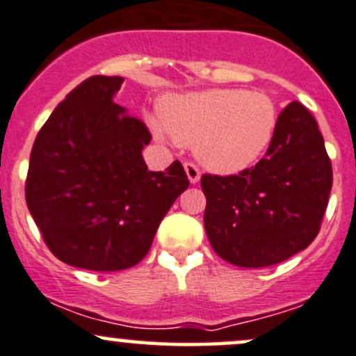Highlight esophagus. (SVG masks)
I'll return each instance as SVG.
<instances>
[{"instance_id": "obj_1", "label": "esophagus", "mask_w": 356, "mask_h": 356, "mask_svg": "<svg viewBox=\"0 0 356 356\" xmlns=\"http://www.w3.org/2000/svg\"><path fill=\"white\" fill-rule=\"evenodd\" d=\"M185 171H186V177H188V179H190L191 185H196V183L200 181L202 173H200V170L196 168L193 163H185Z\"/></svg>"}]
</instances>
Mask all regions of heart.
Wrapping results in <instances>:
<instances>
[{
    "label": "heart",
    "mask_w": 356,
    "mask_h": 356,
    "mask_svg": "<svg viewBox=\"0 0 356 356\" xmlns=\"http://www.w3.org/2000/svg\"><path fill=\"white\" fill-rule=\"evenodd\" d=\"M154 136L193 145L195 156L220 175L253 166L270 148L278 127L275 99L263 91H195L161 103L160 120L149 118Z\"/></svg>",
    "instance_id": "heart-1"
}]
</instances>
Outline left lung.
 <instances>
[{
  "mask_svg": "<svg viewBox=\"0 0 356 356\" xmlns=\"http://www.w3.org/2000/svg\"><path fill=\"white\" fill-rule=\"evenodd\" d=\"M332 183L318 124L302 103H290L253 168L232 177L203 175V221L213 250L243 268L288 260L318 235Z\"/></svg>",
  "mask_w": 356,
  "mask_h": 356,
  "instance_id": "8db88e82",
  "label": "left lung"
}]
</instances>
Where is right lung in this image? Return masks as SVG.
<instances>
[{
    "label": "right lung",
    "instance_id": "1",
    "mask_svg": "<svg viewBox=\"0 0 356 356\" xmlns=\"http://www.w3.org/2000/svg\"><path fill=\"white\" fill-rule=\"evenodd\" d=\"M121 85V76H91L74 88L29 156L28 210L54 257L76 268L135 266L190 185L178 160L148 170L141 152L152 136L115 103Z\"/></svg>",
    "mask_w": 356,
    "mask_h": 356
}]
</instances>
